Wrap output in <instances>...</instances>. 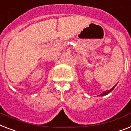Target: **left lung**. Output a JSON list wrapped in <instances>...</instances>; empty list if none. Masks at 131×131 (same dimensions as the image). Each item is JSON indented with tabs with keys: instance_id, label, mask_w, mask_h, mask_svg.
<instances>
[{
	"instance_id": "obj_1",
	"label": "left lung",
	"mask_w": 131,
	"mask_h": 131,
	"mask_svg": "<svg viewBox=\"0 0 131 131\" xmlns=\"http://www.w3.org/2000/svg\"><path fill=\"white\" fill-rule=\"evenodd\" d=\"M117 84H118V83H116V85H117ZM116 85H115L114 86V87H113V88H111L110 90H106V91H104V92H103L102 93H101V94H100V95H97V96H104V95H108V93H110V92H111V91H112V90H113L114 89V88H115L116 86Z\"/></svg>"
}]
</instances>
